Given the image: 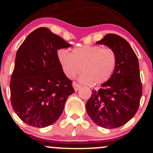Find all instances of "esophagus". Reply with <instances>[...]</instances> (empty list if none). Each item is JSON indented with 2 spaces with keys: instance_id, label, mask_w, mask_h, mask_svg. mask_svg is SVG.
<instances>
[{
  "instance_id": "1",
  "label": "esophagus",
  "mask_w": 153,
  "mask_h": 153,
  "mask_svg": "<svg viewBox=\"0 0 153 153\" xmlns=\"http://www.w3.org/2000/svg\"><path fill=\"white\" fill-rule=\"evenodd\" d=\"M73 88H74L75 91L79 90V88H81V85H80V84L77 83L76 82H73Z\"/></svg>"
}]
</instances>
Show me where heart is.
<instances>
[{"label":"heart","instance_id":"heart-1","mask_svg":"<svg viewBox=\"0 0 153 153\" xmlns=\"http://www.w3.org/2000/svg\"><path fill=\"white\" fill-rule=\"evenodd\" d=\"M57 59L68 78H73L81 71L80 80L84 83L99 85L113 75L117 64L115 50L100 45H82L72 53L65 49L57 51Z\"/></svg>","mask_w":153,"mask_h":153}]
</instances>
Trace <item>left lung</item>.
Instances as JSON below:
<instances>
[{
    "mask_svg": "<svg viewBox=\"0 0 153 153\" xmlns=\"http://www.w3.org/2000/svg\"><path fill=\"white\" fill-rule=\"evenodd\" d=\"M96 44L114 49L117 64L109 80L99 90L93 91L85 107L97 125L114 129L129 122L140 106L143 86L138 59L129 44L117 34H106Z\"/></svg>",
    "mask_w": 153,
    "mask_h": 153,
    "instance_id": "8db88e82",
    "label": "left lung"
}]
</instances>
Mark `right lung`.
<instances>
[{"mask_svg":"<svg viewBox=\"0 0 153 153\" xmlns=\"http://www.w3.org/2000/svg\"><path fill=\"white\" fill-rule=\"evenodd\" d=\"M71 47L45 27L28 35L18 49L10 82V101L24 122L43 128L62 114L75 92L57 59V50Z\"/></svg>","mask_w":153,"mask_h":153,"instance_id":"right-lung-1","label":"right lung"}]
</instances>
